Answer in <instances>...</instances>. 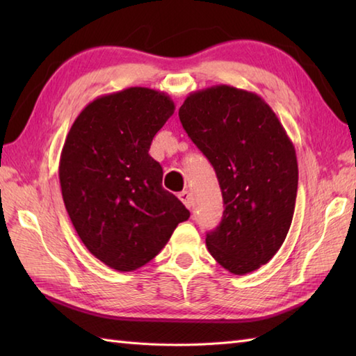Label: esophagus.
Returning a JSON list of instances; mask_svg holds the SVG:
<instances>
[{
    "instance_id": "34e87169",
    "label": "esophagus",
    "mask_w": 356,
    "mask_h": 356,
    "mask_svg": "<svg viewBox=\"0 0 356 356\" xmlns=\"http://www.w3.org/2000/svg\"><path fill=\"white\" fill-rule=\"evenodd\" d=\"M179 199H180V202H182L186 208H191L193 207V195H191L190 191L179 193Z\"/></svg>"
}]
</instances>
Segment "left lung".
<instances>
[{
    "instance_id": "8db88e82",
    "label": "left lung",
    "mask_w": 356,
    "mask_h": 356,
    "mask_svg": "<svg viewBox=\"0 0 356 356\" xmlns=\"http://www.w3.org/2000/svg\"><path fill=\"white\" fill-rule=\"evenodd\" d=\"M185 131L214 166L223 217L207 234L216 261L236 275L266 264L289 232L298 188L293 143L259 95L214 86L179 108Z\"/></svg>"
}]
</instances>
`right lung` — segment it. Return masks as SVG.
I'll list each match as a JSON object with an SVG mask.
<instances>
[{"mask_svg": "<svg viewBox=\"0 0 356 356\" xmlns=\"http://www.w3.org/2000/svg\"><path fill=\"white\" fill-rule=\"evenodd\" d=\"M168 95L130 87L99 96L79 113L59 161V184L79 238L108 268L130 272L168 243L190 211L162 188L148 154L174 113Z\"/></svg>", "mask_w": 356, "mask_h": 356, "instance_id": "1", "label": "right lung"}]
</instances>
